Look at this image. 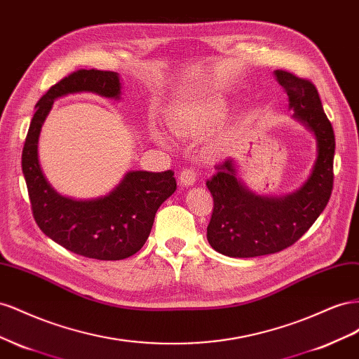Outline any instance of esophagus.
Returning <instances> with one entry per match:
<instances>
[{
  "label": "esophagus",
  "mask_w": 359,
  "mask_h": 359,
  "mask_svg": "<svg viewBox=\"0 0 359 359\" xmlns=\"http://www.w3.org/2000/svg\"><path fill=\"white\" fill-rule=\"evenodd\" d=\"M179 179H180L182 185L191 187V185H194V183H196V180H197V170L192 168V167L183 168V170L180 171V177H179Z\"/></svg>",
  "instance_id": "34e87169"
}]
</instances>
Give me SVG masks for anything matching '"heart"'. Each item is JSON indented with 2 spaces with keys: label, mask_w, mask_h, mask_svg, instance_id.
Wrapping results in <instances>:
<instances>
[{
  "label": "heart",
  "mask_w": 359,
  "mask_h": 359,
  "mask_svg": "<svg viewBox=\"0 0 359 359\" xmlns=\"http://www.w3.org/2000/svg\"><path fill=\"white\" fill-rule=\"evenodd\" d=\"M224 107L221 102L215 99H208L203 102V118L208 123L218 121L224 116Z\"/></svg>",
  "instance_id": "b5f03b06"
}]
</instances>
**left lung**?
I'll return each mask as SVG.
<instances>
[{
	"mask_svg": "<svg viewBox=\"0 0 359 359\" xmlns=\"http://www.w3.org/2000/svg\"><path fill=\"white\" fill-rule=\"evenodd\" d=\"M287 91L294 117L310 128L317 140V159L311 176L290 196L259 197L236 179L234 163L225 159L206 187L213 197L208 241L229 257H259L280 252L299 241L330 201L334 185L335 135L316 86L287 70H275Z\"/></svg>",
	"mask_w": 359,
	"mask_h": 359,
	"instance_id": "left-lung-1",
	"label": "left lung"
}]
</instances>
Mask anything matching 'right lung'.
Instances as JSON below:
<instances>
[{
	"label": "right lung",
	"instance_id": "right-lung-1",
	"mask_svg": "<svg viewBox=\"0 0 359 359\" xmlns=\"http://www.w3.org/2000/svg\"><path fill=\"white\" fill-rule=\"evenodd\" d=\"M116 72L79 69L60 79L39 99L22 149V172L34 221L48 238L66 250L96 260H121L146 243L161 204L176 191L174 171H130L107 197L76 201L61 197L39 165L37 142L54 100L69 93L93 91L120 96Z\"/></svg>",
	"mask_w": 359,
	"mask_h": 359
}]
</instances>
